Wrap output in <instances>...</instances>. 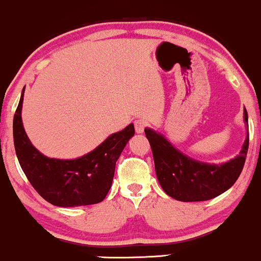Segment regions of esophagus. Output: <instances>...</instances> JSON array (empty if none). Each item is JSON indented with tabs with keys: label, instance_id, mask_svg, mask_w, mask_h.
Listing matches in <instances>:
<instances>
[{
	"label": "esophagus",
	"instance_id": "obj_1",
	"mask_svg": "<svg viewBox=\"0 0 261 261\" xmlns=\"http://www.w3.org/2000/svg\"><path fill=\"white\" fill-rule=\"evenodd\" d=\"M145 127H146V122H144L143 119H137V121L134 122V128H136L137 133H143L144 129H145Z\"/></svg>",
	"mask_w": 261,
	"mask_h": 261
}]
</instances>
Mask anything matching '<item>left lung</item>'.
I'll use <instances>...</instances> for the list:
<instances>
[{"instance_id": "obj_1", "label": "left lung", "mask_w": 261, "mask_h": 261, "mask_svg": "<svg viewBox=\"0 0 261 261\" xmlns=\"http://www.w3.org/2000/svg\"><path fill=\"white\" fill-rule=\"evenodd\" d=\"M244 121L248 123L246 109ZM145 136L151 146L159 183L166 194L180 201L210 200L231 188L243 170L249 146L248 132L240 155L226 164L207 165L183 155L150 128L145 129Z\"/></svg>"}]
</instances>
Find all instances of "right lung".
Returning a JSON list of instances; mask_svg holds the SVG:
<instances>
[{
    "mask_svg": "<svg viewBox=\"0 0 261 261\" xmlns=\"http://www.w3.org/2000/svg\"><path fill=\"white\" fill-rule=\"evenodd\" d=\"M24 90L13 118V140L18 161L28 180L46 201L69 207L97 204L111 188L116 162L134 136V125L110 136L96 149L75 160L46 158L30 143L21 123Z\"/></svg>",
    "mask_w": 261,
    "mask_h": 261,
    "instance_id": "add662e5",
    "label": "right lung"
}]
</instances>
